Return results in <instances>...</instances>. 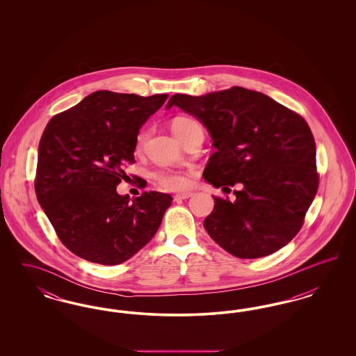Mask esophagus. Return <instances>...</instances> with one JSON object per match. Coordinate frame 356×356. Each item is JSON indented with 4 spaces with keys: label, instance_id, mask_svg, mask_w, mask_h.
Segmentation results:
<instances>
[{
    "label": "esophagus",
    "instance_id": "34e87169",
    "mask_svg": "<svg viewBox=\"0 0 356 356\" xmlns=\"http://www.w3.org/2000/svg\"><path fill=\"white\" fill-rule=\"evenodd\" d=\"M192 196V192H181V193H177V195H175V200L177 202V200H186V199H189Z\"/></svg>",
    "mask_w": 356,
    "mask_h": 356
}]
</instances>
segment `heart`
Segmentation results:
<instances>
[{
	"mask_svg": "<svg viewBox=\"0 0 356 356\" xmlns=\"http://www.w3.org/2000/svg\"><path fill=\"white\" fill-rule=\"evenodd\" d=\"M196 127H200V125L195 120L189 119V118H176L170 124L173 134L177 136L181 141H184L186 136L189 135L192 132V129ZM145 138H147V132L141 131L136 138L137 148H141L144 145ZM156 179L164 188L172 189V191L184 189L188 186L186 176H184L183 173H179V172H159V173H156Z\"/></svg>",
	"mask_w": 356,
	"mask_h": 356,
	"instance_id": "obj_1",
	"label": "heart"
}]
</instances>
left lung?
<instances>
[{
	"label": "left lung",
	"mask_w": 356,
	"mask_h": 356,
	"mask_svg": "<svg viewBox=\"0 0 356 356\" xmlns=\"http://www.w3.org/2000/svg\"><path fill=\"white\" fill-rule=\"evenodd\" d=\"M177 106L199 120L216 149L204 180L234 191L213 197L204 228L221 248L240 259L273 254L300 231L319 176L316 145L305 120L267 95L234 86L203 96L173 95Z\"/></svg>",
	"instance_id": "left-lung-1"
}]
</instances>
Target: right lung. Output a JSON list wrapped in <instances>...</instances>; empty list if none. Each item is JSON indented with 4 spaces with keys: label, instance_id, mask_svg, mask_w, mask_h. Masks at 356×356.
Listing matches in <instances>:
<instances>
[{
    "label": "right lung",
    "instance_id": "1",
    "mask_svg": "<svg viewBox=\"0 0 356 356\" xmlns=\"http://www.w3.org/2000/svg\"><path fill=\"white\" fill-rule=\"evenodd\" d=\"M168 95L97 90L48 122L38 145L35 195L63 244L88 261L124 263L157 232L172 196L131 200L116 186L135 163L140 128Z\"/></svg>",
    "mask_w": 356,
    "mask_h": 356
}]
</instances>
